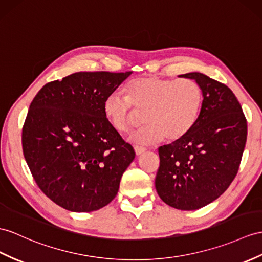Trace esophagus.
I'll use <instances>...</instances> for the list:
<instances>
[{"mask_svg":"<svg viewBox=\"0 0 262 262\" xmlns=\"http://www.w3.org/2000/svg\"><path fill=\"white\" fill-rule=\"evenodd\" d=\"M135 151H136V155H137V156H141V155H143V153L146 151V149L143 148V146L135 145Z\"/></svg>","mask_w":262,"mask_h":262,"instance_id":"esophagus-1","label":"esophagus"}]
</instances>
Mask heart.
<instances>
[{
  "instance_id": "b5f03b06",
  "label": "heart",
  "mask_w": 262,
  "mask_h": 262,
  "mask_svg": "<svg viewBox=\"0 0 262 262\" xmlns=\"http://www.w3.org/2000/svg\"><path fill=\"white\" fill-rule=\"evenodd\" d=\"M126 93L107 95L104 113L117 130L126 132L144 112L146 124L131 135L132 141L144 145L164 137L174 141L186 136L196 122L203 101L202 89L192 79L141 76L127 84Z\"/></svg>"
}]
</instances>
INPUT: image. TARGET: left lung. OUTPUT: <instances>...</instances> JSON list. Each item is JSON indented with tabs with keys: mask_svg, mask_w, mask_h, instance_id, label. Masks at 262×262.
Masks as SVG:
<instances>
[{
	"mask_svg": "<svg viewBox=\"0 0 262 262\" xmlns=\"http://www.w3.org/2000/svg\"><path fill=\"white\" fill-rule=\"evenodd\" d=\"M199 83L203 101L186 136L159 148V196L179 210H196L214 201L237 176L247 141V119L233 92L206 74L179 75Z\"/></svg>",
	"mask_w": 262,
	"mask_h": 262,
	"instance_id": "left-lung-1",
	"label": "left lung"
}]
</instances>
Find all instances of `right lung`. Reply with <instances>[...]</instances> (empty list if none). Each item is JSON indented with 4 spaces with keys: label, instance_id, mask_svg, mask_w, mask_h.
I'll list each match as a JSON object with an SVG mask.
<instances>
[{
    "label": "right lung",
    "instance_id": "add662e5",
    "mask_svg": "<svg viewBox=\"0 0 262 262\" xmlns=\"http://www.w3.org/2000/svg\"><path fill=\"white\" fill-rule=\"evenodd\" d=\"M132 72H78L47 83L31 102L23 155L42 192L73 212L117 195L136 152L109 122L104 101Z\"/></svg>",
    "mask_w": 262,
    "mask_h": 262
}]
</instances>
